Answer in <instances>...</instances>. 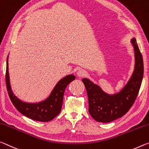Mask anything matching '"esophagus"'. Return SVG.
I'll list each match as a JSON object with an SVG mask.
<instances>
[{
	"label": "esophagus",
	"mask_w": 149,
	"mask_h": 149,
	"mask_svg": "<svg viewBox=\"0 0 149 149\" xmlns=\"http://www.w3.org/2000/svg\"><path fill=\"white\" fill-rule=\"evenodd\" d=\"M86 75V71L83 69H80L77 72V76L79 77H83Z\"/></svg>",
	"instance_id": "obj_1"
}]
</instances>
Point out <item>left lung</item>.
Segmentation results:
<instances>
[{"mask_svg": "<svg viewBox=\"0 0 149 149\" xmlns=\"http://www.w3.org/2000/svg\"><path fill=\"white\" fill-rule=\"evenodd\" d=\"M131 42L135 49V70L130 81L120 92L107 94L91 80H82L88 97L89 113L98 122L108 123L121 118L130 110L137 97L143 77V59L135 38Z\"/></svg>", "mask_w": 149, "mask_h": 149, "instance_id": "8db88e82", "label": "left lung"}]
</instances>
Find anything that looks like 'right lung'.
<instances>
[{
  "label": "right lung",
  "mask_w": 149,
  "mask_h": 149,
  "mask_svg": "<svg viewBox=\"0 0 149 149\" xmlns=\"http://www.w3.org/2000/svg\"><path fill=\"white\" fill-rule=\"evenodd\" d=\"M6 84L10 99L14 107L22 114L35 121L47 122L54 119L61 110L63 95L67 85L75 79L72 74L67 75L57 82L54 89L45 100L36 104L23 102L15 96L11 90L8 75V57L6 60Z\"/></svg>",
  "instance_id": "obj_1"
}]
</instances>
